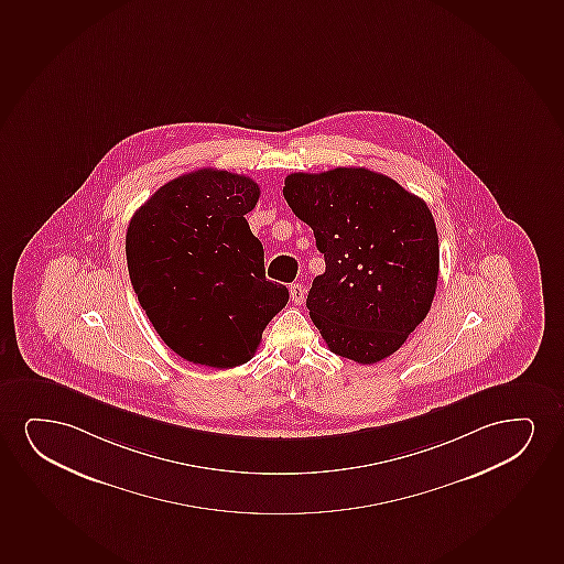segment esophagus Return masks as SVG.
<instances>
[{"mask_svg":"<svg viewBox=\"0 0 564 564\" xmlns=\"http://www.w3.org/2000/svg\"><path fill=\"white\" fill-rule=\"evenodd\" d=\"M291 299H293L296 306H301L302 302H304V299H306V289L302 286V283H293V285H291Z\"/></svg>","mask_w":564,"mask_h":564,"instance_id":"1","label":"esophagus"}]
</instances>
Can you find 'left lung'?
<instances>
[{
    "label": "left lung",
    "instance_id": "obj_1",
    "mask_svg": "<svg viewBox=\"0 0 564 564\" xmlns=\"http://www.w3.org/2000/svg\"><path fill=\"white\" fill-rule=\"evenodd\" d=\"M283 195L325 258L306 306L330 351L364 366L394 354L436 294L438 234L426 203L367 169L296 172Z\"/></svg>",
    "mask_w": 564,
    "mask_h": 564
}]
</instances>
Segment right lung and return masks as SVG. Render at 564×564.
<instances>
[{
  "label": "right lung",
  "mask_w": 564,
  "mask_h": 564,
  "mask_svg": "<svg viewBox=\"0 0 564 564\" xmlns=\"http://www.w3.org/2000/svg\"><path fill=\"white\" fill-rule=\"evenodd\" d=\"M260 187L249 176L203 169L164 183L126 234L133 291L159 337L198 366L247 364L265 325L289 302L263 270L249 214Z\"/></svg>",
  "instance_id": "add662e5"
}]
</instances>
